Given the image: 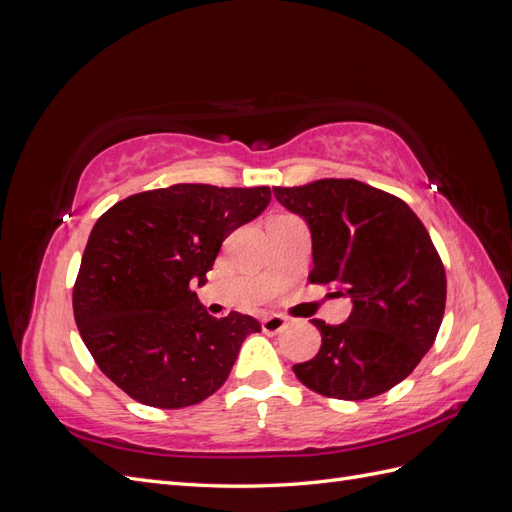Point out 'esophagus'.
I'll list each match as a JSON object with an SVG mask.
<instances>
[{"label": "esophagus", "instance_id": "obj_1", "mask_svg": "<svg viewBox=\"0 0 512 512\" xmlns=\"http://www.w3.org/2000/svg\"><path fill=\"white\" fill-rule=\"evenodd\" d=\"M260 322H262V331H265V333H280V331L286 329V324H288V320L280 314H269V316L262 318Z\"/></svg>", "mask_w": 512, "mask_h": 512}]
</instances>
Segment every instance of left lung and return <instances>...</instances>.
Segmentation results:
<instances>
[{
    "label": "left lung",
    "mask_w": 512,
    "mask_h": 512,
    "mask_svg": "<svg viewBox=\"0 0 512 512\" xmlns=\"http://www.w3.org/2000/svg\"><path fill=\"white\" fill-rule=\"evenodd\" d=\"M312 232V284H335L352 312L342 324L312 320L322 346L294 365L324 397L382 395L421 363L436 342L446 305V273L431 237L404 200L356 179H320L273 188Z\"/></svg>",
    "instance_id": "8db88e82"
}]
</instances>
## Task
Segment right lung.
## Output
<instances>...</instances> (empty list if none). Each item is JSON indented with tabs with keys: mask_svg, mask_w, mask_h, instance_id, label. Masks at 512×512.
Segmentation results:
<instances>
[{
	"mask_svg": "<svg viewBox=\"0 0 512 512\" xmlns=\"http://www.w3.org/2000/svg\"><path fill=\"white\" fill-rule=\"evenodd\" d=\"M271 190L177 183L123 198L91 230L72 292L87 350L123 393L153 408L200 404L226 382L252 316L213 318L203 286L222 241L267 209Z\"/></svg>",
	"mask_w": 512,
	"mask_h": 512,
	"instance_id": "right-lung-1",
	"label": "right lung"
}]
</instances>
